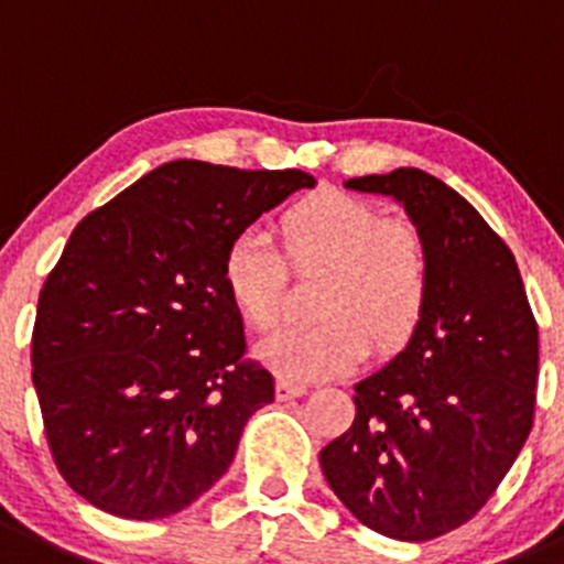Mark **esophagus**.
<instances>
[{
	"instance_id": "34e87169",
	"label": "esophagus",
	"mask_w": 564,
	"mask_h": 564,
	"mask_svg": "<svg viewBox=\"0 0 564 564\" xmlns=\"http://www.w3.org/2000/svg\"><path fill=\"white\" fill-rule=\"evenodd\" d=\"M308 387L306 383H297V381H286V378H281V381L275 383V394L278 401H292V398H300V394H306Z\"/></svg>"
}]
</instances>
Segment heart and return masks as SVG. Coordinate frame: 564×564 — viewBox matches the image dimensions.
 I'll use <instances>...</instances> for the list:
<instances>
[{"label":"heart","mask_w":564,"mask_h":564,"mask_svg":"<svg viewBox=\"0 0 564 564\" xmlns=\"http://www.w3.org/2000/svg\"><path fill=\"white\" fill-rule=\"evenodd\" d=\"M283 252L297 270H325L314 325H289L258 345V359L286 381L341 376L370 347L394 350L412 339L434 289V258L409 219H383L345 192H317L283 210ZM264 230L234 236L223 256V283L252 328H272L283 314L289 267Z\"/></svg>","instance_id":"b5f03b06"}]
</instances>
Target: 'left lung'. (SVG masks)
<instances>
[{
  "label": "left lung",
  "mask_w": 564,
  "mask_h": 564,
  "mask_svg": "<svg viewBox=\"0 0 564 564\" xmlns=\"http://www.w3.org/2000/svg\"><path fill=\"white\" fill-rule=\"evenodd\" d=\"M406 208L434 258L409 345L356 383L354 425L319 451L325 478L367 529L423 543L496 492L534 423L540 336L512 250L423 170L345 183Z\"/></svg>",
  "instance_id": "8db88e82"
}]
</instances>
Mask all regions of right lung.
<instances>
[{
  "mask_svg": "<svg viewBox=\"0 0 564 564\" xmlns=\"http://www.w3.org/2000/svg\"><path fill=\"white\" fill-rule=\"evenodd\" d=\"M300 170L163 163L91 210L46 278L33 387L52 459L102 512L155 520L208 492L275 381L245 359L223 256Z\"/></svg>",
  "mask_w": 564,
  "mask_h": 564,
  "instance_id": "obj_1",
  "label": "right lung"
}]
</instances>
